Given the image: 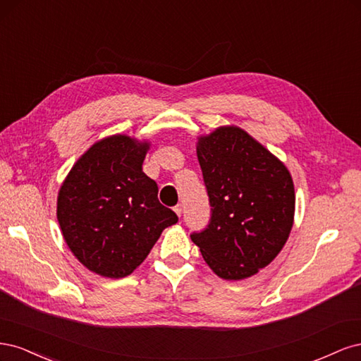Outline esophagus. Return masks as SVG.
I'll use <instances>...</instances> for the list:
<instances>
[{"label": "esophagus", "mask_w": 361, "mask_h": 361, "mask_svg": "<svg viewBox=\"0 0 361 361\" xmlns=\"http://www.w3.org/2000/svg\"><path fill=\"white\" fill-rule=\"evenodd\" d=\"M173 211L176 212V215H178V216H180V215H182V204H176V206H174V207H173Z\"/></svg>", "instance_id": "34e87169"}]
</instances>
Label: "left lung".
<instances>
[{
  "mask_svg": "<svg viewBox=\"0 0 361 361\" xmlns=\"http://www.w3.org/2000/svg\"><path fill=\"white\" fill-rule=\"evenodd\" d=\"M211 221L191 241L224 280H243L268 267L285 247L295 215L288 167L244 129L218 126L197 138Z\"/></svg>",
  "mask_w": 361,
  "mask_h": 361,
  "instance_id": "obj_1",
  "label": "left lung"
}]
</instances>
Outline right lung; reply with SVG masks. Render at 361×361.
<instances>
[{
    "label": "right lung",
    "mask_w": 361,
    "mask_h": 361,
    "mask_svg": "<svg viewBox=\"0 0 361 361\" xmlns=\"http://www.w3.org/2000/svg\"><path fill=\"white\" fill-rule=\"evenodd\" d=\"M150 143L125 134L96 141L73 164L57 197V220L73 256L94 274L122 279L141 265L178 215L143 171Z\"/></svg>",
    "instance_id": "right-lung-1"
}]
</instances>
